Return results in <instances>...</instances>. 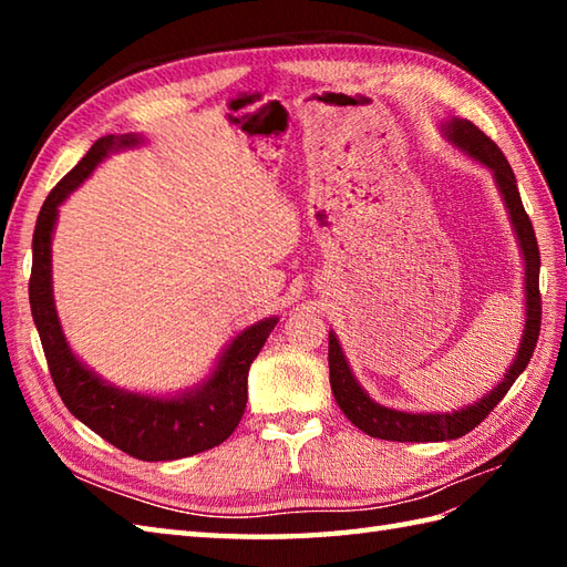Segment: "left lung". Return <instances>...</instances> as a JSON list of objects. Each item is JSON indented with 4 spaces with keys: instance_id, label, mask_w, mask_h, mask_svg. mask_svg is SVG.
<instances>
[{
    "instance_id": "1",
    "label": "left lung",
    "mask_w": 567,
    "mask_h": 567,
    "mask_svg": "<svg viewBox=\"0 0 567 567\" xmlns=\"http://www.w3.org/2000/svg\"><path fill=\"white\" fill-rule=\"evenodd\" d=\"M441 136L449 141L455 151L467 155L470 161L480 163L492 173L499 197L507 209L516 246L522 252L524 262V331L519 348L507 372L487 394L477 396L475 402L453 409V412H404V409H392L372 400L363 390V384L353 375V368L348 363L339 336L329 331V370H331V392L339 402L341 412L348 416L353 426H358L372 439L400 441V443H429V441H453L473 431L492 409L499 404L504 394L509 392L514 380L526 370L528 360L534 355V348L540 331V295H538V270L540 256L532 219L524 212V204L516 187V177L512 165L504 158L502 151L492 143L483 131L467 118L451 116L441 124Z\"/></svg>"
}]
</instances>
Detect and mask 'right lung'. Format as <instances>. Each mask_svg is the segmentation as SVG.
I'll use <instances>...</instances> for the list:
<instances>
[{"label":"right lung","mask_w":567,"mask_h":567,"mask_svg":"<svg viewBox=\"0 0 567 567\" xmlns=\"http://www.w3.org/2000/svg\"><path fill=\"white\" fill-rule=\"evenodd\" d=\"M146 146L141 134H110L60 179L43 202L33 231L29 302L48 370L60 400L84 426L141 461H177L224 443L238 426L248 400V370L280 317H265L231 336L212 370L177 392L126 390L102 378L72 351L53 297V234L63 204L112 153Z\"/></svg>","instance_id":"obj_1"}]
</instances>
